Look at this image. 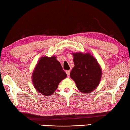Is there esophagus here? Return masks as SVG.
I'll return each mask as SVG.
<instances>
[{"instance_id":"esophagus-1","label":"esophagus","mask_w":130,"mask_h":130,"mask_svg":"<svg viewBox=\"0 0 130 130\" xmlns=\"http://www.w3.org/2000/svg\"><path fill=\"white\" fill-rule=\"evenodd\" d=\"M66 73H67L68 76H69L70 74V70H67V71H66Z\"/></svg>"}]
</instances>
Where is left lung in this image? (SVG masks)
<instances>
[{"label":"left lung","mask_w":130,"mask_h":130,"mask_svg":"<svg viewBox=\"0 0 130 130\" xmlns=\"http://www.w3.org/2000/svg\"><path fill=\"white\" fill-rule=\"evenodd\" d=\"M74 67L70 73L71 78L75 82L80 92L89 93L98 87L102 75L97 61L90 54L73 53Z\"/></svg>","instance_id":"left-lung-1"}]
</instances>
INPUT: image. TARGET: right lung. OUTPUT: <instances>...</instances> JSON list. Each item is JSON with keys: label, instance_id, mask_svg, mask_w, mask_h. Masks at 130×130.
<instances>
[{"label": "right lung", "instance_id": "right-lung-1", "mask_svg": "<svg viewBox=\"0 0 130 130\" xmlns=\"http://www.w3.org/2000/svg\"><path fill=\"white\" fill-rule=\"evenodd\" d=\"M67 74L54 56L42 57L33 73L34 87L43 95H51L57 89L59 83L66 78Z\"/></svg>", "mask_w": 130, "mask_h": 130}]
</instances>
